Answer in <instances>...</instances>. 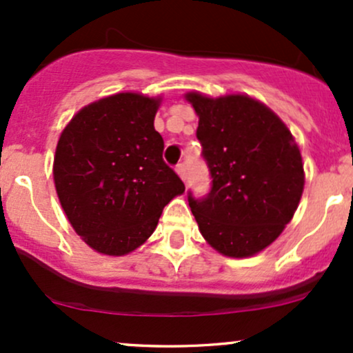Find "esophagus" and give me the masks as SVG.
<instances>
[{"instance_id": "1", "label": "esophagus", "mask_w": 353, "mask_h": 353, "mask_svg": "<svg viewBox=\"0 0 353 353\" xmlns=\"http://www.w3.org/2000/svg\"><path fill=\"white\" fill-rule=\"evenodd\" d=\"M176 172L179 174V177L182 181H185V177H188V169H185V164H177Z\"/></svg>"}]
</instances>
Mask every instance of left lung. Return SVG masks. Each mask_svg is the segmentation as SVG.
Returning <instances> with one entry per match:
<instances>
[{
	"instance_id": "8db88e82",
	"label": "left lung",
	"mask_w": 353,
	"mask_h": 353,
	"mask_svg": "<svg viewBox=\"0 0 353 353\" xmlns=\"http://www.w3.org/2000/svg\"><path fill=\"white\" fill-rule=\"evenodd\" d=\"M185 99L199 116L197 139L209 168L208 196L188 201L201 234L217 252L249 257L281 236L303 190V164L287 125L249 96Z\"/></svg>"
}]
</instances>
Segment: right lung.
<instances>
[{
	"label": "right lung",
	"instance_id": "obj_1",
	"mask_svg": "<svg viewBox=\"0 0 353 353\" xmlns=\"http://www.w3.org/2000/svg\"><path fill=\"white\" fill-rule=\"evenodd\" d=\"M161 99L119 92L83 108L56 148V192L83 241L106 255L143 245L184 182L164 163L154 129Z\"/></svg>",
	"mask_w": 353,
	"mask_h": 353
}]
</instances>
